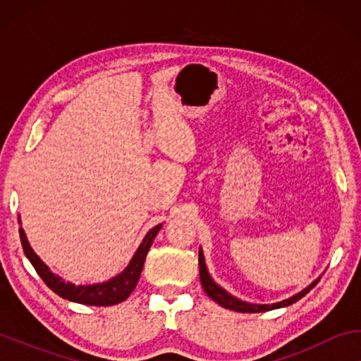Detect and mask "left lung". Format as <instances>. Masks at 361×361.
<instances>
[{
  "mask_svg": "<svg viewBox=\"0 0 361 361\" xmlns=\"http://www.w3.org/2000/svg\"><path fill=\"white\" fill-rule=\"evenodd\" d=\"M199 271H200V283L204 286V291L209 295L213 301L218 302L219 305H223L224 309H231V310H235V312H243V314H255V312H267V310H272V309H279V307H285V305H290L293 302H296L301 299L302 296L307 295V293L314 288L317 285L319 280H315V282L307 286V288L302 290L301 293H298L296 296H293L290 299H285L282 302H277V304H248V302H243L239 301V299L232 298L231 295H228L223 288H219V286L213 282L212 277L209 276V272H207V267H205V261H204V255L202 252H199Z\"/></svg>",
  "mask_w": 361,
  "mask_h": 361,
  "instance_id": "1",
  "label": "left lung"
}]
</instances>
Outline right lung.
<instances>
[{
  "label": "right lung",
  "instance_id": "add662e5",
  "mask_svg": "<svg viewBox=\"0 0 361 361\" xmlns=\"http://www.w3.org/2000/svg\"><path fill=\"white\" fill-rule=\"evenodd\" d=\"M161 226L162 224H157L156 228H152L148 234H146L142 245L137 250V253L133 255L132 261L129 262V266L124 269V272H121L118 277L108 280V282L87 286H75L68 282L65 283L62 279L54 276L44 262L35 255L32 247L28 245L25 232H23L22 228L19 229V234L25 256L30 259V262H32V266L35 267V271L38 272V276L42 279V282L56 293V295L63 299H68V301L85 305H114L126 301V299L130 296V293L135 290L140 274H142V269L145 264L146 255H148V250L152 240H154V237L157 235L159 229H161Z\"/></svg>",
  "mask_w": 361,
  "mask_h": 361
}]
</instances>
